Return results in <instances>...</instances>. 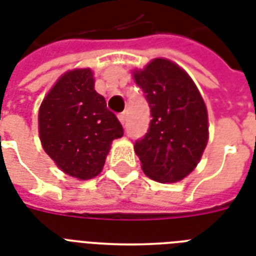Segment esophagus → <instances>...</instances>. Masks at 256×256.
I'll use <instances>...</instances> for the list:
<instances>
[{
  "label": "esophagus",
  "mask_w": 256,
  "mask_h": 256,
  "mask_svg": "<svg viewBox=\"0 0 256 256\" xmlns=\"http://www.w3.org/2000/svg\"><path fill=\"white\" fill-rule=\"evenodd\" d=\"M118 120H120V124H124V122H126V114H124V112L120 114V116H118Z\"/></svg>",
  "instance_id": "34e87169"
}]
</instances>
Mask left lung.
Masks as SVG:
<instances>
[{
	"instance_id": "8db88e82",
	"label": "left lung",
	"mask_w": 256,
	"mask_h": 256,
	"mask_svg": "<svg viewBox=\"0 0 256 256\" xmlns=\"http://www.w3.org/2000/svg\"><path fill=\"white\" fill-rule=\"evenodd\" d=\"M132 76L152 116L146 136L134 144L142 170L156 182L182 180L196 168L208 140L204 100L190 76L164 58Z\"/></svg>"
}]
</instances>
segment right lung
Segmentation results:
<instances>
[{
  "mask_svg": "<svg viewBox=\"0 0 256 256\" xmlns=\"http://www.w3.org/2000/svg\"><path fill=\"white\" fill-rule=\"evenodd\" d=\"M40 140L46 154L65 174L86 180L100 174L112 142L124 128L94 90L90 69L66 72L38 112Z\"/></svg>",
  "mask_w": 256,
  "mask_h": 256,
  "instance_id": "1",
  "label": "right lung"
}]
</instances>
